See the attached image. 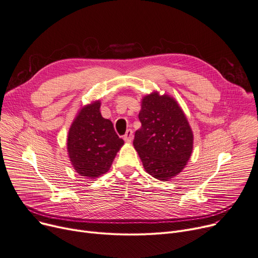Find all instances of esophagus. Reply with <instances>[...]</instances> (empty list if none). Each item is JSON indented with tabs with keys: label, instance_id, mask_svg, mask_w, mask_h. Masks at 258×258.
Returning <instances> with one entry per match:
<instances>
[{
	"label": "esophagus",
	"instance_id": "34e87169",
	"mask_svg": "<svg viewBox=\"0 0 258 258\" xmlns=\"http://www.w3.org/2000/svg\"><path fill=\"white\" fill-rule=\"evenodd\" d=\"M133 138H134V135H133V131L132 130H127L125 135L123 136V139L125 142L127 143H131L133 141Z\"/></svg>",
	"mask_w": 258,
	"mask_h": 258
}]
</instances>
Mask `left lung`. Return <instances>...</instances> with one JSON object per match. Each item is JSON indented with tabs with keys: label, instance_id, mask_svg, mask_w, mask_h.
Here are the masks:
<instances>
[{
	"label": "left lung",
	"instance_id": "8db88e82",
	"mask_svg": "<svg viewBox=\"0 0 258 258\" xmlns=\"http://www.w3.org/2000/svg\"><path fill=\"white\" fill-rule=\"evenodd\" d=\"M139 119L134 146L146 172L167 181L181 172L193 150L186 117L172 97L153 92L142 99Z\"/></svg>",
	"mask_w": 258,
	"mask_h": 258
}]
</instances>
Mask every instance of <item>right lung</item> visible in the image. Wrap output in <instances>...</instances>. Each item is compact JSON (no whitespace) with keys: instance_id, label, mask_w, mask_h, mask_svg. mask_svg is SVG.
Instances as JSON below:
<instances>
[{"instance_id":"add662e5","label":"right lung","mask_w":258,"mask_h":258,"mask_svg":"<svg viewBox=\"0 0 258 258\" xmlns=\"http://www.w3.org/2000/svg\"><path fill=\"white\" fill-rule=\"evenodd\" d=\"M99 108V101L84 107L68 132L71 162L77 172L87 178L108 172L116 153L124 144L112 121L101 116Z\"/></svg>"}]
</instances>
